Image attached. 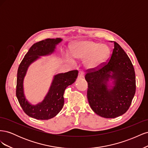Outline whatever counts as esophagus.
Masks as SVG:
<instances>
[{"instance_id": "obj_1", "label": "esophagus", "mask_w": 148, "mask_h": 148, "mask_svg": "<svg viewBox=\"0 0 148 148\" xmlns=\"http://www.w3.org/2000/svg\"><path fill=\"white\" fill-rule=\"evenodd\" d=\"M84 78V74L82 72V71H79V73H78V78L79 79H82Z\"/></svg>"}]
</instances>
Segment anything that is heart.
I'll return each mask as SVG.
<instances>
[{
    "instance_id": "obj_1",
    "label": "heart",
    "mask_w": 148,
    "mask_h": 148,
    "mask_svg": "<svg viewBox=\"0 0 148 148\" xmlns=\"http://www.w3.org/2000/svg\"><path fill=\"white\" fill-rule=\"evenodd\" d=\"M72 56L77 59L84 60V65L88 70H96L104 63L110 55V49L106 44L90 40L76 42L71 48ZM70 60L74 62L72 57Z\"/></svg>"
}]
</instances>
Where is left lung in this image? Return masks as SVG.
<instances>
[{
    "label": "left lung",
    "mask_w": 148,
    "mask_h": 148,
    "mask_svg": "<svg viewBox=\"0 0 148 148\" xmlns=\"http://www.w3.org/2000/svg\"><path fill=\"white\" fill-rule=\"evenodd\" d=\"M85 79L89 106L97 115L112 119L128 110L136 91L135 73L130 59L118 43L114 42L109 60L97 70H89Z\"/></svg>",
    "instance_id": "8db88e82"
}]
</instances>
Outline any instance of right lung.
Returning <instances> with one entry per match:
<instances>
[{"mask_svg":"<svg viewBox=\"0 0 148 148\" xmlns=\"http://www.w3.org/2000/svg\"><path fill=\"white\" fill-rule=\"evenodd\" d=\"M62 38L46 39L34 44L25 56L17 72L16 95L23 111L29 117L38 120H48L54 117L63 108L65 89L72 84L78 77V70L54 75L49 91L41 102L33 105L26 99L23 88L25 75L29 65L42 56L52 54Z\"/></svg>","mask_w":148,"mask_h":148,"instance_id":"add662e5","label":"right lung"}]
</instances>
